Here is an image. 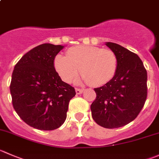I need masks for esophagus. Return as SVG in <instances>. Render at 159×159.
Instances as JSON below:
<instances>
[{"instance_id":"1","label":"esophagus","mask_w":159,"mask_h":159,"mask_svg":"<svg viewBox=\"0 0 159 159\" xmlns=\"http://www.w3.org/2000/svg\"><path fill=\"white\" fill-rule=\"evenodd\" d=\"M75 92H76V94H78V95H80V94H81L83 92H84V89H75Z\"/></svg>"}]
</instances>
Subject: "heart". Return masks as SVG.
I'll use <instances>...</instances> for the list:
<instances>
[{
	"instance_id": "heart-1",
	"label": "heart",
	"mask_w": 159,
	"mask_h": 159,
	"mask_svg": "<svg viewBox=\"0 0 159 159\" xmlns=\"http://www.w3.org/2000/svg\"><path fill=\"white\" fill-rule=\"evenodd\" d=\"M53 64L58 75L67 83L78 76L93 86L104 85L114 77L117 69V58L109 49L93 46H77L67 51V57L57 54Z\"/></svg>"
}]
</instances>
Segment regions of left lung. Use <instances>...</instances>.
I'll return each instance as SVG.
<instances>
[{
	"label": "left lung",
	"mask_w": 159,
	"mask_h": 159,
	"mask_svg": "<svg viewBox=\"0 0 159 159\" xmlns=\"http://www.w3.org/2000/svg\"><path fill=\"white\" fill-rule=\"evenodd\" d=\"M106 45L117 58L113 78L95 89L96 98L91 105L94 120L105 128H118L133 121L147 98V70L136 53L114 43Z\"/></svg>",
	"instance_id": "1"
}]
</instances>
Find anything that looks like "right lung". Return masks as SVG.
I'll return each mask as SVG.
<instances>
[{
	"mask_svg": "<svg viewBox=\"0 0 159 159\" xmlns=\"http://www.w3.org/2000/svg\"><path fill=\"white\" fill-rule=\"evenodd\" d=\"M64 46L44 43L26 53L15 66L10 84L12 105L20 118L41 130L64 123L75 88L61 80L53 64Z\"/></svg>",
	"mask_w": 159,
	"mask_h": 159,
	"instance_id": "1",
	"label": "right lung"
}]
</instances>
